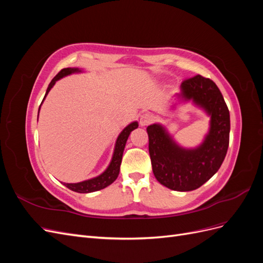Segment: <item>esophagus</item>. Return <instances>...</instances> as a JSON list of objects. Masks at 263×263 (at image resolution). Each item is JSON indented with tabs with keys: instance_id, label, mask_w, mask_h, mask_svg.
Returning <instances> with one entry per match:
<instances>
[{
	"instance_id": "34e87169",
	"label": "esophagus",
	"mask_w": 263,
	"mask_h": 263,
	"mask_svg": "<svg viewBox=\"0 0 263 263\" xmlns=\"http://www.w3.org/2000/svg\"><path fill=\"white\" fill-rule=\"evenodd\" d=\"M155 119V116L153 114L150 113H144L140 115V118H139V123L141 126H147L149 125L150 123H153Z\"/></svg>"
}]
</instances>
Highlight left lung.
I'll use <instances>...</instances> for the list:
<instances>
[{
	"instance_id": "left-lung-1",
	"label": "left lung",
	"mask_w": 263,
	"mask_h": 263,
	"mask_svg": "<svg viewBox=\"0 0 263 263\" xmlns=\"http://www.w3.org/2000/svg\"><path fill=\"white\" fill-rule=\"evenodd\" d=\"M178 101L192 102L210 116V129L201 145L180 146L161 124L147 127L149 155L157 181L173 191L187 192L208 182L218 171L229 145L230 117L224 98L212 80L197 74L181 83ZM173 104L172 108H176Z\"/></svg>"
}]
</instances>
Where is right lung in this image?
I'll use <instances>...</instances> for the list:
<instances>
[{"label":"right lung","mask_w":263,"mask_h":263,"mask_svg":"<svg viewBox=\"0 0 263 263\" xmlns=\"http://www.w3.org/2000/svg\"><path fill=\"white\" fill-rule=\"evenodd\" d=\"M81 72H83V71L81 69H79V68H65V69H62L60 72L52 79L51 82L48 85V87H47V91H46L44 100L46 99L47 94H48L49 91L52 89V86L55 84V82L60 80V79L65 78L67 76H70V74L81 73ZM44 100H43V102H44ZM43 102H42V104H43ZM39 110H41V106H39ZM39 110H38V115H39ZM137 127H138V122H133L129 125H127L125 128L121 132V134L118 135V137H117L116 142H115L112 160H110L108 166L104 172H102L100 176H98V177L89 179V180H85V181H82V182L63 183V184H65L68 189H70L71 191H74V192H78V193L95 192V191H100V190L112 184V183L117 179L118 174H119V170H121V163H122V158H123V153H124L126 141H127V139H128L130 133L134 129H136Z\"/></svg>","instance_id":"1"}]
</instances>
